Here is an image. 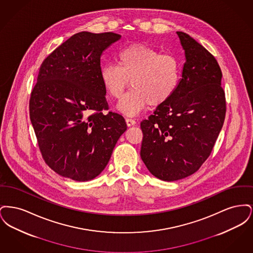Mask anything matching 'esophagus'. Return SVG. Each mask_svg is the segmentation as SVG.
Instances as JSON below:
<instances>
[{
	"label": "esophagus",
	"mask_w": 253,
	"mask_h": 253,
	"mask_svg": "<svg viewBox=\"0 0 253 253\" xmlns=\"http://www.w3.org/2000/svg\"><path fill=\"white\" fill-rule=\"evenodd\" d=\"M126 124H127L128 127H130V126H132V125L135 124V121L132 120V119H126Z\"/></svg>",
	"instance_id": "34e87169"
}]
</instances>
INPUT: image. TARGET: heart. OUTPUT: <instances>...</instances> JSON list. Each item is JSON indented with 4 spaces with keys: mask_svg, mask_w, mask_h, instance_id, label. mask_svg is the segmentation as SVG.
I'll use <instances>...</instances> for the list:
<instances>
[{
    "mask_svg": "<svg viewBox=\"0 0 253 253\" xmlns=\"http://www.w3.org/2000/svg\"><path fill=\"white\" fill-rule=\"evenodd\" d=\"M118 64L101 68V83L109 96L119 99L131 83L132 90L122 97L118 108L127 116H135L147 105L157 107L176 92L181 80L178 58L170 53L142 43L122 49Z\"/></svg>",
    "mask_w": 253,
    "mask_h": 253,
    "instance_id": "1",
    "label": "heart"
}]
</instances>
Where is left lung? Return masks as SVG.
Listing matches in <instances>:
<instances>
[{"mask_svg": "<svg viewBox=\"0 0 253 253\" xmlns=\"http://www.w3.org/2000/svg\"><path fill=\"white\" fill-rule=\"evenodd\" d=\"M176 34L186 57L179 86L140 123L141 159L164 181L179 180L199 169L214 147L227 108L215 58L188 34Z\"/></svg>", "mask_w": 253, "mask_h": 253, "instance_id": "left-lung-1", "label": "left lung"}]
</instances>
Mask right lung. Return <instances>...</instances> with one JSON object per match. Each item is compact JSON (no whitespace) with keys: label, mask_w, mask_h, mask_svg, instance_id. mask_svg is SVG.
<instances>
[{"label":"right lung","mask_w":253,"mask_h":253,"mask_svg":"<svg viewBox=\"0 0 253 253\" xmlns=\"http://www.w3.org/2000/svg\"><path fill=\"white\" fill-rule=\"evenodd\" d=\"M121 35L80 32L42 61L29 99L40 152L63 177L88 181L108 164L124 118L109 109L100 79L102 52Z\"/></svg>","instance_id":"right-lung-1"}]
</instances>
